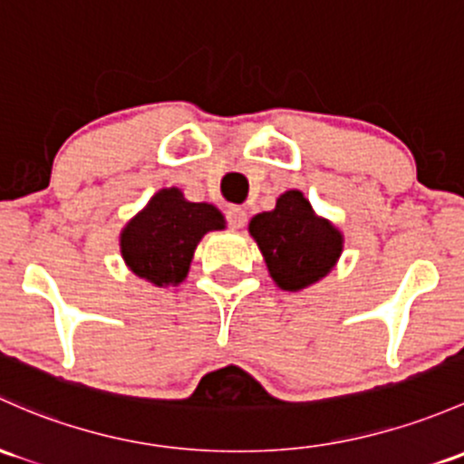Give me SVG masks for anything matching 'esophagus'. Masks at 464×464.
<instances>
[{"mask_svg":"<svg viewBox=\"0 0 464 464\" xmlns=\"http://www.w3.org/2000/svg\"><path fill=\"white\" fill-rule=\"evenodd\" d=\"M227 219H228V227L237 231V228H242L246 224V211L240 207H231L227 211Z\"/></svg>","mask_w":464,"mask_h":464,"instance_id":"obj_1","label":"esophagus"}]
</instances>
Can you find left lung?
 <instances>
[{
	"label": "left lung",
	"instance_id": "8db88e82",
	"mask_svg": "<svg viewBox=\"0 0 464 464\" xmlns=\"http://www.w3.org/2000/svg\"><path fill=\"white\" fill-rule=\"evenodd\" d=\"M248 233L282 291H302L320 282L335 269L344 248L343 231L318 216L297 188L282 193L273 211L253 216Z\"/></svg>",
	"mask_w": 464,
	"mask_h": 464
}]
</instances>
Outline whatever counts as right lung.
I'll return each instance as SVG.
<instances>
[{"label": "right lung", "mask_w": 464, "mask_h": 464, "mask_svg": "<svg viewBox=\"0 0 464 464\" xmlns=\"http://www.w3.org/2000/svg\"><path fill=\"white\" fill-rule=\"evenodd\" d=\"M227 228L222 211L188 202L178 187L160 188L120 233V253L140 280L167 289L187 280L193 253L208 231Z\"/></svg>", "instance_id": "add662e5"}]
</instances>
